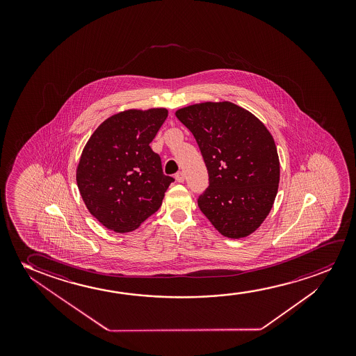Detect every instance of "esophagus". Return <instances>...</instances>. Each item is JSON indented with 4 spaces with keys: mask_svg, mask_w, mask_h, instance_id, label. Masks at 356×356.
<instances>
[{
    "mask_svg": "<svg viewBox=\"0 0 356 356\" xmlns=\"http://www.w3.org/2000/svg\"><path fill=\"white\" fill-rule=\"evenodd\" d=\"M175 179L177 182H184L185 181V174L180 171V172H177L175 175Z\"/></svg>",
    "mask_w": 356,
    "mask_h": 356,
    "instance_id": "obj_1",
    "label": "esophagus"
}]
</instances>
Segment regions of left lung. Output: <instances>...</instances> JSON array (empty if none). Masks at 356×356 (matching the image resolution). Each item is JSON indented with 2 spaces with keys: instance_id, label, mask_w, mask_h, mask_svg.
<instances>
[{
  "instance_id": "1",
  "label": "left lung",
  "mask_w": 356,
  "mask_h": 356,
  "mask_svg": "<svg viewBox=\"0 0 356 356\" xmlns=\"http://www.w3.org/2000/svg\"><path fill=\"white\" fill-rule=\"evenodd\" d=\"M200 146L209 187L198 207L220 234L243 238L266 219L280 182V159L263 122L234 103L204 102L176 111Z\"/></svg>"
}]
</instances>
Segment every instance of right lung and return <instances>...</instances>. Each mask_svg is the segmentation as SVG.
Masks as SVG:
<instances>
[{
  "label": "right lung",
  "mask_w": 356,
  "mask_h": 356,
  "mask_svg": "<svg viewBox=\"0 0 356 356\" xmlns=\"http://www.w3.org/2000/svg\"><path fill=\"white\" fill-rule=\"evenodd\" d=\"M166 118L165 108L118 113L83 147L76 184L88 211L108 229L131 232L161 208L174 179L163 174L149 143Z\"/></svg>",
  "instance_id": "obj_1"
}]
</instances>
